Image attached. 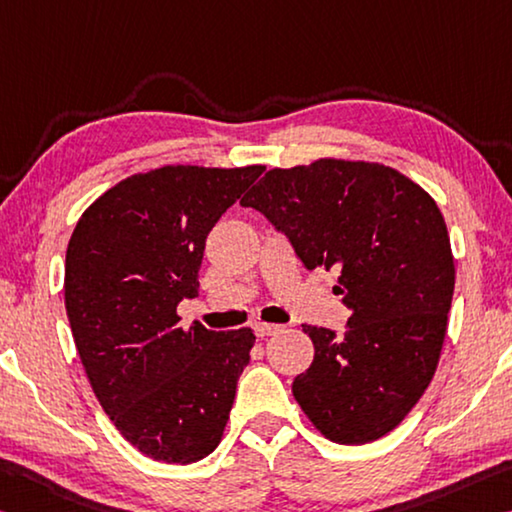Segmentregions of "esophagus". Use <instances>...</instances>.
<instances>
[{
  "label": "esophagus",
  "instance_id": "esophagus-1",
  "mask_svg": "<svg viewBox=\"0 0 512 512\" xmlns=\"http://www.w3.org/2000/svg\"><path fill=\"white\" fill-rule=\"evenodd\" d=\"M278 330H282V326H278V323H257V326H255V335L266 339V337L275 335V332H278Z\"/></svg>",
  "mask_w": 512,
  "mask_h": 512
}]
</instances>
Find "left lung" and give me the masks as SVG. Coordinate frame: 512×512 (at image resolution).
<instances>
[{"mask_svg": "<svg viewBox=\"0 0 512 512\" xmlns=\"http://www.w3.org/2000/svg\"><path fill=\"white\" fill-rule=\"evenodd\" d=\"M307 271H339L344 337L303 326L310 369L291 392L316 431L367 444L401 424L440 362L456 264L442 212L417 182L373 161L271 168L246 196Z\"/></svg>", "mask_w": 512, "mask_h": 512, "instance_id": "obj_1", "label": "left lung"}]
</instances>
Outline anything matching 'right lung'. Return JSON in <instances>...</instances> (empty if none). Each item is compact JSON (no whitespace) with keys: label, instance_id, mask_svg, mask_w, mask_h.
Instances as JSON below:
<instances>
[{"label":"right lung","instance_id":"1","mask_svg":"<svg viewBox=\"0 0 512 512\" xmlns=\"http://www.w3.org/2000/svg\"><path fill=\"white\" fill-rule=\"evenodd\" d=\"M264 166H164L104 191L66 250V312L93 392L125 440L189 465L221 442L255 332L180 328L207 234Z\"/></svg>","mask_w":512,"mask_h":512}]
</instances>
